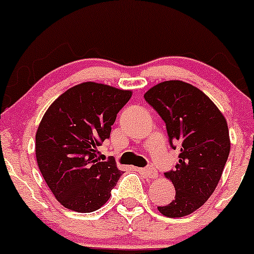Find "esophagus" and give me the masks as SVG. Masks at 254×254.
I'll list each match as a JSON object with an SVG mask.
<instances>
[{"mask_svg":"<svg viewBox=\"0 0 254 254\" xmlns=\"http://www.w3.org/2000/svg\"><path fill=\"white\" fill-rule=\"evenodd\" d=\"M141 172L143 175H146L148 178H155L157 177V171H155L153 168H146V169H141Z\"/></svg>","mask_w":254,"mask_h":254,"instance_id":"esophagus-1","label":"esophagus"}]
</instances>
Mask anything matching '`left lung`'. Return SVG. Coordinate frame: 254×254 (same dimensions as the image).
Wrapping results in <instances>:
<instances>
[{"label":"left lung","mask_w":254,"mask_h":254,"mask_svg":"<svg viewBox=\"0 0 254 254\" xmlns=\"http://www.w3.org/2000/svg\"><path fill=\"white\" fill-rule=\"evenodd\" d=\"M144 99L165 122L170 146L180 147L178 163L165 172L176 195L158 210L170 218L185 217L207 201L221 180L230 152L227 121L201 90L182 80L159 83Z\"/></svg>","instance_id":"obj_1"}]
</instances>
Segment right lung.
<instances>
[{
    "instance_id": "obj_1",
    "label": "right lung",
    "mask_w": 254,
    "mask_h": 254,
    "mask_svg": "<svg viewBox=\"0 0 254 254\" xmlns=\"http://www.w3.org/2000/svg\"><path fill=\"white\" fill-rule=\"evenodd\" d=\"M131 91L85 82L68 89L48 108L36 133V159L44 181L64 207L99 210L123 172L114 160L100 161L99 147L110 138Z\"/></svg>"
}]
</instances>
